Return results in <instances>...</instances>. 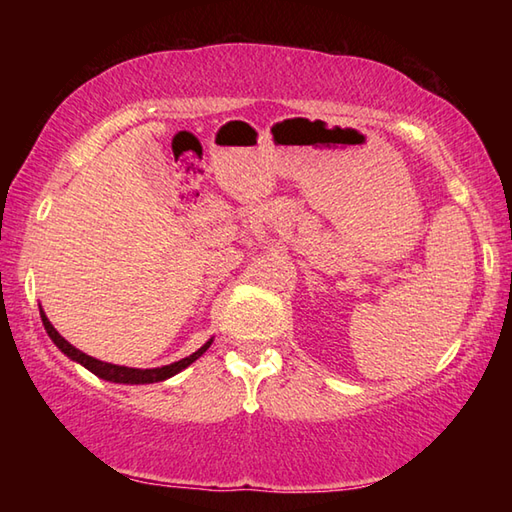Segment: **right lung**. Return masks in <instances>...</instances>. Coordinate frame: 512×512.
Masks as SVG:
<instances>
[{
    "label": "right lung",
    "mask_w": 512,
    "mask_h": 512,
    "mask_svg": "<svg viewBox=\"0 0 512 512\" xmlns=\"http://www.w3.org/2000/svg\"><path fill=\"white\" fill-rule=\"evenodd\" d=\"M40 318H42V325H45V329H47L49 339L56 343V348L63 352L65 357H69V359L76 361V363H81V366L88 368L92 375H97V377L106 379V381H112V384H155V381H164V379H169L173 375H178V372L185 370L187 366H192V363L198 357H203V352L212 345V339H210V341L203 345V348H198L194 354H189V357L180 359V361H173V363H169V366H162V368H146V370H142V368H128V366H117V363L99 361V359L90 357V354L81 352L79 348H74L72 343L65 341L63 336L56 332V327L49 323V318L45 316V311H42V307H40Z\"/></svg>",
    "instance_id": "1"
}]
</instances>
